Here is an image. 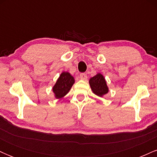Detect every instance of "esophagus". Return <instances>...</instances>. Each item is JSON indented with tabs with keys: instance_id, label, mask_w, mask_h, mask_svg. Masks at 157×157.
I'll return each mask as SVG.
<instances>
[{
	"instance_id": "1",
	"label": "esophagus",
	"mask_w": 157,
	"mask_h": 157,
	"mask_svg": "<svg viewBox=\"0 0 157 157\" xmlns=\"http://www.w3.org/2000/svg\"><path fill=\"white\" fill-rule=\"evenodd\" d=\"M80 77L81 80H87V75H86V74H85V73L80 74Z\"/></svg>"
}]
</instances>
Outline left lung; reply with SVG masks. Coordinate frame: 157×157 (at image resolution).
<instances>
[{"instance_id": "obj_1", "label": "left lung", "mask_w": 157, "mask_h": 157, "mask_svg": "<svg viewBox=\"0 0 157 157\" xmlns=\"http://www.w3.org/2000/svg\"><path fill=\"white\" fill-rule=\"evenodd\" d=\"M89 84L92 91L97 96L102 97L109 92V88L105 80L101 74L99 73L91 77L89 80Z\"/></svg>"}]
</instances>
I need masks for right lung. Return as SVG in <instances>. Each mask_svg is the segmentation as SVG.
I'll use <instances>...</instances> for the list:
<instances>
[{"label": "right lung", "instance_id": "right-lung-1", "mask_svg": "<svg viewBox=\"0 0 157 157\" xmlns=\"http://www.w3.org/2000/svg\"><path fill=\"white\" fill-rule=\"evenodd\" d=\"M74 83L75 79L69 73L65 71L61 74L53 87V92L56 98L60 99L67 94Z\"/></svg>", "mask_w": 157, "mask_h": 157}]
</instances>
